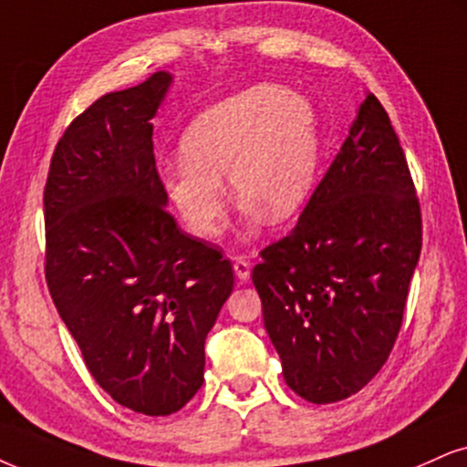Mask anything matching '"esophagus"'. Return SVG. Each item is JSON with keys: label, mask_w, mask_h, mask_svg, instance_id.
<instances>
[{"label": "esophagus", "mask_w": 467, "mask_h": 467, "mask_svg": "<svg viewBox=\"0 0 467 467\" xmlns=\"http://www.w3.org/2000/svg\"><path fill=\"white\" fill-rule=\"evenodd\" d=\"M234 270L235 277L243 281V284L251 279V262L246 257H234Z\"/></svg>", "instance_id": "34e87169"}]
</instances>
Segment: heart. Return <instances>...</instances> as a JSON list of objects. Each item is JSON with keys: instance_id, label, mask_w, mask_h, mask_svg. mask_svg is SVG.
Listing matches in <instances>:
<instances>
[{"instance_id": "1", "label": "heart", "mask_w": 467, "mask_h": 467, "mask_svg": "<svg viewBox=\"0 0 467 467\" xmlns=\"http://www.w3.org/2000/svg\"><path fill=\"white\" fill-rule=\"evenodd\" d=\"M182 162L162 183L190 234L216 238L227 214V177L249 218L284 223L312 197L320 160L314 103L277 84H260L201 112L182 136Z\"/></svg>"}]
</instances>
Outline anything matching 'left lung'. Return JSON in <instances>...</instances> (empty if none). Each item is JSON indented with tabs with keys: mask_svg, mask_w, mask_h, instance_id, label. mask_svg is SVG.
<instances>
[{
	"mask_svg": "<svg viewBox=\"0 0 467 467\" xmlns=\"http://www.w3.org/2000/svg\"><path fill=\"white\" fill-rule=\"evenodd\" d=\"M420 249L410 166L368 95L296 227L251 275L292 392L327 405L372 381L399 337Z\"/></svg>",
	"mask_w": 467,
	"mask_h": 467,
	"instance_id": "left-lung-1",
	"label": "left lung"
}]
</instances>
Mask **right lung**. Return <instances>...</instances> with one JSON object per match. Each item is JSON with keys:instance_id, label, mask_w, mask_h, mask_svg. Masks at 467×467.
<instances>
[{"instance_id": "add662e5", "label": "right lung", "mask_w": 467, "mask_h": 467, "mask_svg": "<svg viewBox=\"0 0 467 467\" xmlns=\"http://www.w3.org/2000/svg\"><path fill=\"white\" fill-rule=\"evenodd\" d=\"M172 75L108 93L68 125L45 183V279L84 364L119 405L180 411L203 385L205 337L232 262L177 227L153 125Z\"/></svg>"}]
</instances>
